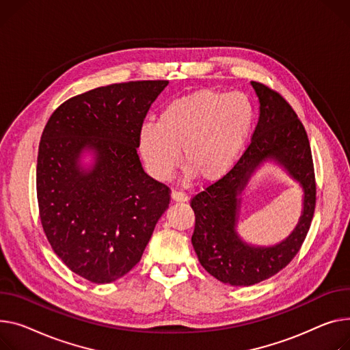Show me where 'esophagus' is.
<instances>
[{
  "label": "esophagus",
  "instance_id": "1",
  "mask_svg": "<svg viewBox=\"0 0 350 350\" xmlns=\"http://www.w3.org/2000/svg\"><path fill=\"white\" fill-rule=\"evenodd\" d=\"M172 200L176 202H185V201H189V196L183 191H173Z\"/></svg>",
  "mask_w": 350,
  "mask_h": 350
}]
</instances>
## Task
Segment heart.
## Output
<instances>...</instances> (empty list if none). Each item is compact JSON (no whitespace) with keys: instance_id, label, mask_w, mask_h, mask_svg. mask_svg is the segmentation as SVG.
Returning a JSON list of instances; mask_svg holds the SVG:
<instances>
[{"instance_id":"b5f03b06","label":"heart","mask_w":350,"mask_h":350,"mask_svg":"<svg viewBox=\"0 0 350 350\" xmlns=\"http://www.w3.org/2000/svg\"><path fill=\"white\" fill-rule=\"evenodd\" d=\"M254 109L246 94L201 88L163 107L156 124L145 122L137 135L146 170L167 180L180 165V150L190 172L217 181L234 167L246 146Z\"/></svg>"}]
</instances>
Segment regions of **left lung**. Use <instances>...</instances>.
Segmentation results:
<instances>
[{
  "label": "left lung",
  "mask_w": 350,
  "mask_h": 350,
  "mask_svg": "<svg viewBox=\"0 0 350 350\" xmlns=\"http://www.w3.org/2000/svg\"><path fill=\"white\" fill-rule=\"evenodd\" d=\"M260 115L250 144L228 174L191 198L196 226L191 242L201 266L230 286H252L283 270L301 249L315 211L317 185L310 141L291 105L267 85L252 81ZM274 159L305 191L303 214L292 235L273 247H253L236 232L240 199L250 176Z\"/></svg>",
  "instance_id": "left-lung-1"
}]
</instances>
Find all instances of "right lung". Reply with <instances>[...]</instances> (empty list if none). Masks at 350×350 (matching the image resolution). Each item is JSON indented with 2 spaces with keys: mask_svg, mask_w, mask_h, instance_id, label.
Returning a JSON list of instances; mask_svg holds the SVG:
<instances>
[{
  "mask_svg": "<svg viewBox=\"0 0 350 350\" xmlns=\"http://www.w3.org/2000/svg\"><path fill=\"white\" fill-rule=\"evenodd\" d=\"M167 80L111 84L64 101L46 124L36 194L46 238L85 280H118L141 260L170 204V189L142 167L137 135ZM95 165L83 170L81 153Z\"/></svg>",
  "mask_w": 350,
  "mask_h": 350,
  "instance_id": "add662e5",
  "label": "right lung"
}]
</instances>
